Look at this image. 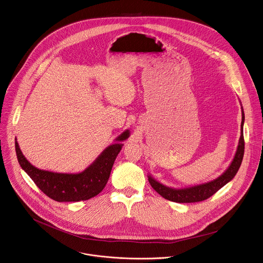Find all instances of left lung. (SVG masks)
Listing matches in <instances>:
<instances>
[{"label": "left lung", "instance_id": "obj_1", "mask_svg": "<svg viewBox=\"0 0 263 263\" xmlns=\"http://www.w3.org/2000/svg\"><path fill=\"white\" fill-rule=\"evenodd\" d=\"M242 110V122H241V135L239 139V143L237 146L236 153L234 155L233 160L228 166V168L217 177L216 179H213L211 181L187 186V187H181V189H175L166 186L159 181H157L155 178H153L151 175H148V180L151 186L154 191H156L161 197L164 199L176 202V203H197L206 200L211 196H213L215 193H217L221 187H223L225 184H227L229 181L233 179L234 176L237 174L242 159L244 155V136H243V125H244V111Z\"/></svg>", "mask_w": 263, "mask_h": 263}]
</instances>
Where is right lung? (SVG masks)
<instances>
[{"label": "right lung", "instance_id": "1", "mask_svg": "<svg viewBox=\"0 0 263 263\" xmlns=\"http://www.w3.org/2000/svg\"><path fill=\"white\" fill-rule=\"evenodd\" d=\"M130 136L127 129L108 146L84 172L79 174H61L43 171L32 165L23 155L17 139L15 148L18 162L36 185L50 199L57 202L86 201L99 195L106 186L114 161L123 147V141Z\"/></svg>", "mask_w": 263, "mask_h": 263}]
</instances>
